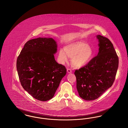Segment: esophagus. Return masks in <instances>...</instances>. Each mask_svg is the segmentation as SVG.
Wrapping results in <instances>:
<instances>
[{
    "instance_id": "1",
    "label": "esophagus",
    "mask_w": 128,
    "mask_h": 128,
    "mask_svg": "<svg viewBox=\"0 0 128 128\" xmlns=\"http://www.w3.org/2000/svg\"><path fill=\"white\" fill-rule=\"evenodd\" d=\"M67 72L68 73H70L72 72V70L70 68H67Z\"/></svg>"
}]
</instances>
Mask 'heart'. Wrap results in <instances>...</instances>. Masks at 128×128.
Wrapping results in <instances>:
<instances>
[{
	"mask_svg": "<svg viewBox=\"0 0 128 128\" xmlns=\"http://www.w3.org/2000/svg\"><path fill=\"white\" fill-rule=\"evenodd\" d=\"M64 52L60 49L58 59L62 64L68 61V58H72V63L75 68H81L87 65L91 60L93 52L87 43L83 41H76L70 44L65 48Z\"/></svg>",
	"mask_w": 128,
	"mask_h": 128,
	"instance_id": "heart-1",
	"label": "heart"
}]
</instances>
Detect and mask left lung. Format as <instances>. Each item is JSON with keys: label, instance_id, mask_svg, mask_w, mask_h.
Segmentation results:
<instances>
[{"label": "left lung", "instance_id": "left-lung-1", "mask_svg": "<svg viewBox=\"0 0 128 128\" xmlns=\"http://www.w3.org/2000/svg\"><path fill=\"white\" fill-rule=\"evenodd\" d=\"M99 52L89 63L74 72L80 96L94 100L113 84L118 66V58L110 40L98 35Z\"/></svg>", "mask_w": 128, "mask_h": 128}]
</instances>
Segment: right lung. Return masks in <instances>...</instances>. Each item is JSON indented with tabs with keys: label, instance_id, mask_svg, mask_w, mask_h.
Returning a JSON list of instances; mask_svg holds the SVG:
<instances>
[{
	"label": "right lung",
	"instance_id": "obj_1",
	"mask_svg": "<svg viewBox=\"0 0 128 128\" xmlns=\"http://www.w3.org/2000/svg\"><path fill=\"white\" fill-rule=\"evenodd\" d=\"M57 44L51 38L32 39L25 43L17 60L21 85L35 99L46 101L54 96L67 73L55 60Z\"/></svg>",
	"mask_w": 128,
	"mask_h": 128
}]
</instances>
